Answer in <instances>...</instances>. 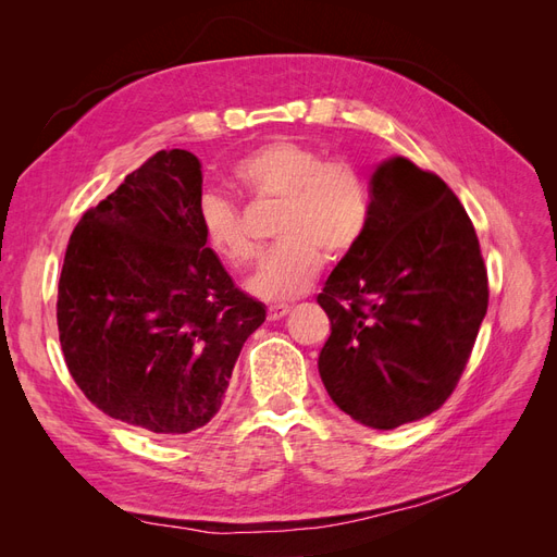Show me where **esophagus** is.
<instances>
[{
	"label": "esophagus",
	"mask_w": 557,
	"mask_h": 557,
	"mask_svg": "<svg viewBox=\"0 0 557 557\" xmlns=\"http://www.w3.org/2000/svg\"><path fill=\"white\" fill-rule=\"evenodd\" d=\"M290 313V307L288 305H272L267 309V318L269 320H281L283 315H288Z\"/></svg>",
	"instance_id": "obj_1"
}]
</instances>
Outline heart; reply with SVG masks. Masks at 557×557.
<instances>
[{
	"mask_svg": "<svg viewBox=\"0 0 557 557\" xmlns=\"http://www.w3.org/2000/svg\"><path fill=\"white\" fill-rule=\"evenodd\" d=\"M234 181L260 199L283 205L274 237L281 242L262 260L248 290L264 301H285L307 293L323 267V252L342 260L358 246L369 223L367 183L356 166L323 162L313 148L272 141L234 166ZM199 227L215 258L242 269L256 258V242L230 201L207 197Z\"/></svg>",
	"mask_w": 557,
	"mask_h": 557,
	"instance_id": "obj_1",
	"label": "heart"
}]
</instances>
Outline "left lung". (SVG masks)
Listing matches in <instances>:
<instances>
[{
  "label": "left lung",
  "instance_id": "8db88e82",
  "mask_svg": "<svg viewBox=\"0 0 557 557\" xmlns=\"http://www.w3.org/2000/svg\"><path fill=\"white\" fill-rule=\"evenodd\" d=\"M358 246L318 305L330 336L318 372L358 423L395 430L450 397L487 311V276L460 199L407 158L379 164Z\"/></svg>",
  "mask_w": 557,
  "mask_h": 557
}]
</instances>
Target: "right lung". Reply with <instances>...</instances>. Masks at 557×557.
<instances>
[{
    "label": "right lung",
    "instance_id": "obj_1",
    "mask_svg": "<svg viewBox=\"0 0 557 557\" xmlns=\"http://www.w3.org/2000/svg\"><path fill=\"white\" fill-rule=\"evenodd\" d=\"M160 150L83 213L64 252L58 330L76 385L99 411L162 436L221 411L264 305L234 288L201 237V170Z\"/></svg>",
    "mask_w": 557,
    "mask_h": 557
}]
</instances>
